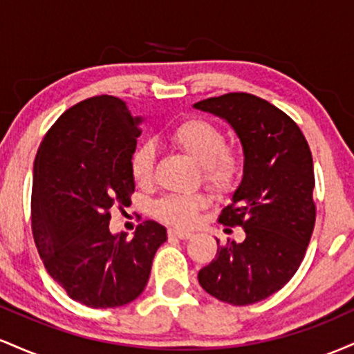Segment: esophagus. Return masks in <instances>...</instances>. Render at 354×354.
Returning <instances> with one entry per match:
<instances>
[{
    "label": "esophagus",
    "instance_id": "34e87169",
    "mask_svg": "<svg viewBox=\"0 0 354 354\" xmlns=\"http://www.w3.org/2000/svg\"><path fill=\"white\" fill-rule=\"evenodd\" d=\"M168 236H169V238H180V239H189L191 236H193V233H189V231L169 230V231H168Z\"/></svg>",
    "mask_w": 354,
    "mask_h": 354
}]
</instances>
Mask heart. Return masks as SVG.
I'll list each match as a JSON object with an SVG mask.
<instances>
[{
  "label": "heart",
  "mask_w": 354,
  "mask_h": 354,
  "mask_svg": "<svg viewBox=\"0 0 354 354\" xmlns=\"http://www.w3.org/2000/svg\"><path fill=\"white\" fill-rule=\"evenodd\" d=\"M169 141L196 161L203 169V180L216 194H230L236 189L245 169L239 149L226 146V136L219 126L203 118L181 121L169 131ZM156 153L151 143H141L129 158V171L140 186L154 180ZM208 206L205 194H168L154 203V216L178 228L193 226L198 213Z\"/></svg>",
  "instance_id": "b5f03b06"
}]
</instances>
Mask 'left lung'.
I'll list each match as a JSON object with an SVG mask.
<instances>
[{"label":"left lung","instance_id":"left-lung-1","mask_svg":"<svg viewBox=\"0 0 354 354\" xmlns=\"http://www.w3.org/2000/svg\"><path fill=\"white\" fill-rule=\"evenodd\" d=\"M228 121L245 153L243 180L219 223L241 226L243 243H218L216 258L198 281L223 303L246 306L266 299L293 278L313 228L315 171L301 129L281 109L250 93H228L194 103Z\"/></svg>","mask_w":354,"mask_h":354}]
</instances>
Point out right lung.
Wrapping results in <instances>:
<instances>
[{
  "mask_svg": "<svg viewBox=\"0 0 354 354\" xmlns=\"http://www.w3.org/2000/svg\"><path fill=\"white\" fill-rule=\"evenodd\" d=\"M143 118L124 101L93 96L61 115L33 166L31 228L43 265L68 296L89 308H116L143 293L166 228L143 221L133 239L109 231V209L135 191L129 158Z\"/></svg>",
  "mask_w": 354,
  "mask_h": 354,
  "instance_id": "right-lung-1",
  "label": "right lung"
}]
</instances>
